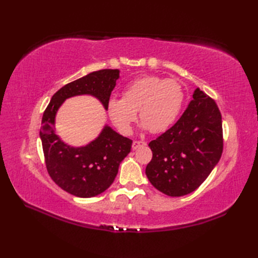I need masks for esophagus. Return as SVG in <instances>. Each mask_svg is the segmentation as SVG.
Here are the masks:
<instances>
[{"label":"esophagus","mask_w":258,"mask_h":258,"mask_svg":"<svg viewBox=\"0 0 258 258\" xmlns=\"http://www.w3.org/2000/svg\"><path fill=\"white\" fill-rule=\"evenodd\" d=\"M146 143L144 142V141H134V143H132V148H134V150H137L138 147H140V146H142V145H145Z\"/></svg>","instance_id":"34e87169"}]
</instances>
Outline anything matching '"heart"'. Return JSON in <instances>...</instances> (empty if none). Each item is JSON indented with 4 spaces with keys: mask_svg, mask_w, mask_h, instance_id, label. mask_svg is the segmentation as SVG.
Listing matches in <instances>:
<instances>
[{
    "mask_svg": "<svg viewBox=\"0 0 258 258\" xmlns=\"http://www.w3.org/2000/svg\"><path fill=\"white\" fill-rule=\"evenodd\" d=\"M184 97L183 86L177 80L145 75L124 87L122 99L108 100L107 113L117 128L123 134H129L139 111L143 127L159 134L175 121Z\"/></svg>",
    "mask_w": 258,
    "mask_h": 258,
    "instance_id": "heart-1",
    "label": "heart"
}]
</instances>
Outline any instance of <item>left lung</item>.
I'll return each mask as SVG.
<instances>
[{
    "label": "left lung",
    "instance_id": "obj_1",
    "mask_svg": "<svg viewBox=\"0 0 258 258\" xmlns=\"http://www.w3.org/2000/svg\"><path fill=\"white\" fill-rule=\"evenodd\" d=\"M148 146L153 157L145 173L155 188L171 197L196 190L223 153L222 115L215 101L197 88L181 118Z\"/></svg>",
    "mask_w": 258,
    "mask_h": 258
}]
</instances>
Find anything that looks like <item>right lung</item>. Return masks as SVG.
<instances>
[{"instance_id":"obj_1","label":"right lung","mask_w":258,"mask_h":258,"mask_svg":"<svg viewBox=\"0 0 258 258\" xmlns=\"http://www.w3.org/2000/svg\"><path fill=\"white\" fill-rule=\"evenodd\" d=\"M119 77L118 70L104 69L64 85L44 111L40 137L46 169L62 189L80 198H90L112 185L118 167L130 153L132 140L105 126L100 136L83 147H71L54 134V116L63 101L79 95L97 97L105 108Z\"/></svg>"}]
</instances>
